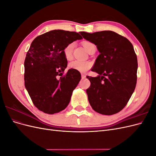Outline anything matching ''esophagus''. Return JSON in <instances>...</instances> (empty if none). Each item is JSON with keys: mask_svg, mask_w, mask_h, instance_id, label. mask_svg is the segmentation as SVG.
Here are the masks:
<instances>
[{"mask_svg": "<svg viewBox=\"0 0 156 156\" xmlns=\"http://www.w3.org/2000/svg\"><path fill=\"white\" fill-rule=\"evenodd\" d=\"M81 78H82V79H85V78H86V75H84V74H82V75H81Z\"/></svg>", "mask_w": 156, "mask_h": 156, "instance_id": "1", "label": "esophagus"}]
</instances>
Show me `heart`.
I'll return each mask as SVG.
<instances>
[{"label":"heart","instance_id":"heart-1","mask_svg":"<svg viewBox=\"0 0 156 156\" xmlns=\"http://www.w3.org/2000/svg\"><path fill=\"white\" fill-rule=\"evenodd\" d=\"M83 45L88 52L90 51L94 47H96L92 42L89 41H83ZM75 48V43L74 42H71L65 47L64 49V55L65 58L67 60L72 59L73 57V49ZM92 66V63L89 61L85 60H75L70 62L69 64V67L70 69L77 71V72L84 73L86 72Z\"/></svg>","mask_w":156,"mask_h":156}]
</instances>
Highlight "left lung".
I'll return each mask as SVG.
<instances>
[{"label":"left lung","instance_id":"8db88e82","mask_svg":"<svg viewBox=\"0 0 156 156\" xmlns=\"http://www.w3.org/2000/svg\"><path fill=\"white\" fill-rule=\"evenodd\" d=\"M80 34L100 53L91 69L99 75L87 76L90 81L87 89L90 104L100 114H116L127 105L136 87L138 63L133 45L111 30Z\"/></svg>","mask_w":156,"mask_h":156}]
</instances>
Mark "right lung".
<instances>
[{
  "mask_svg": "<svg viewBox=\"0 0 156 156\" xmlns=\"http://www.w3.org/2000/svg\"><path fill=\"white\" fill-rule=\"evenodd\" d=\"M82 38L75 32L54 30L32 41L24 63L25 85L33 104L40 111L53 115L68 105L81 75L72 69L64 75L68 63L64 49Z\"/></svg>",
  "mask_w": 156,
  "mask_h": 156,
  "instance_id": "1",
  "label": "right lung"
}]
</instances>
